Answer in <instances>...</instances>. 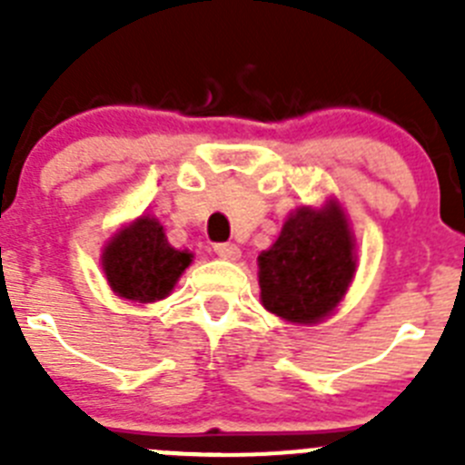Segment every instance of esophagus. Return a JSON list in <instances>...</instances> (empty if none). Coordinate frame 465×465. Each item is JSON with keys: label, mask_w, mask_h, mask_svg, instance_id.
Here are the masks:
<instances>
[{"label": "esophagus", "mask_w": 465, "mask_h": 465, "mask_svg": "<svg viewBox=\"0 0 465 465\" xmlns=\"http://www.w3.org/2000/svg\"><path fill=\"white\" fill-rule=\"evenodd\" d=\"M213 252L219 253L221 258H225V261H237L240 258V246L232 244V242H219V244L213 246Z\"/></svg>", "instance_id": "obj_1"}]
</instances>
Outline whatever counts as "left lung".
I'll return each mask as SVG.
<instances>
[{
  "mask_svg": "<svg viewBox=\"0 0 465 465\" xmlns=\"http://www.w3.org/2000/svg\"><path fill=\"white\" fill-rule=\"evenodd\" d=\"M354 268V240L342 209L335 203L322 212L298 209L258 256L262 305L286 322H322L342 300Z\"/></svg>",
  "mask_w": 465,
  "mask_h": 465,
  "instance_id": "obj_1",
  "label": "left lung"
}]
</instances>
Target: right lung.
<instances>
[{"label":"right lung","mask_w":465,"mask_h":465,"mask_svg":"<svg viewBox=\"0 0 465 465\" xmlns=\"http://www.w3.org/2000/svg\"><path fill=\"white\" fill-rule=\"evenodd\" d=\"M193 253L170 246L163 225L151 216H142L118 232L102 256L109 286L114 293L139 302L165 298L176 279L191 265Z\"/></svg>","instance_id":"obj_1"}]
</instances>
